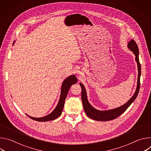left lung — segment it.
Wrapping results in <instances>:
<instances>
[{"label":"left lung","mask_w":151,"mask_h":151,"mask_svg":"<svg viewBox=\"0 0 151 151\" xmlns=\"http://www.w3.org/2000/svg\"><path fill=\"white\" fill-rule=\"evenodd\" d=\"M128 47L129 49H130L136 56V60L138 66V70H139V74H138V79H137V85L136 91L133 95V96L129 100V101L126 103L123 106L118 107V108L109 110V111H100L98 110L95 109L94 108L90 105L88 103L87 98V93H86L85 89L84 88V86L82 83H80V85L82 88V94H81V98L82 101L83 106V109L85 111V114L87 115L90 117V118L96 120V121H107L114 119L120 116L122 113H124L128 107L130 106V104L134 101L136 99L139 90H140V78L141 75V65L139 62V48L136 42L133 40L132 39L128 44Z\"/></svg>","instance_id":"left-lung-1"}]
</instances>
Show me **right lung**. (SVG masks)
Listing matches in <instances>:
<instances>
[{
    "label": "right lung",
    "instance_id": "right-lung-1",
    "mask_svg": "<svg viewBox=\"0 0 151 151\" xmlns=\"http://www.w3.org/2000/svg\"><path fill=\"white\" fill-rule=\"evenodd\" d=\"M78 82V79L76 78L75 75H72L68 78H66L65 80L64 81L62 86H61V95H60V98L58 101V103L55 107V109L50 114L48 115L44 116V117H42V118H33L28 115H27L29 117H30L31 119L39 121V122H43V121H52L54 120L58 117L60 116V115L62 113V111L64 107V101H65L66 96L68 95V91L70 88L71 86L76 83Z\"/></svg>",
    "mask_w": 151,
    "mask_h": 151
}]
</instances>
